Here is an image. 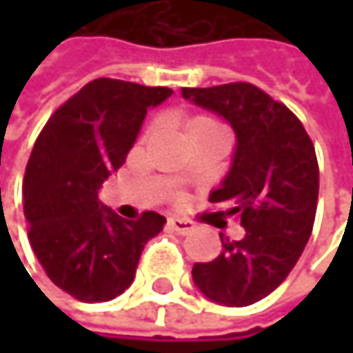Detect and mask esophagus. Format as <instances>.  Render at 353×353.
I'll list each match as a JSON object with an SVG mask.
<instances>
[{
    "label": "esophagus",
    "mask_w": 353,
    "mask_h": 353,
    "mask_svg": "<svg viewBox=\"0 0 353 353\" xmlns=\"http://www.w3.org/2000/svg\"><path fill=\"white\" fill-rule=\"evenodd\" d=\"M168 225H170L172 231H176L179 235H188V233L194 231V223L188 221V219H179V216H172V219L168 221Z\"/></svg>",
    "instance_id": "1"
}]
</instances>
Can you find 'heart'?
Returning a JSON list of instances; mask_svg holds the SVG:
<instances>
[{
  "instance_id": "1",
  "label": "heart",
  "mask_w": 353,
  "mask_h": 353,
  "mask_svg": "<svg viewBox=\"0 0 353 353\" xmlns=\"http://www.w3.org/2000/svg\"><path fill=\"white\" fill-rule=\"evenodd\" d=\"M212 124H216L212 118H208V116H202V114H198V116H192L190 118V122H188V132L190 130H196V128H204V126H212Z\"/></svg>"
}]
</instances>
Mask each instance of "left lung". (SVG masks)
I'll return each instance as SVG.
<instances>
[{
	"label": "left lung",
	"mask_w": 353,
	"mask_h": 353,
	"mask_svg": "<svg viewBox=\"0 0 353 353\" xmlns=\"http://www.w3.org/2000/svg\"><path fill=\"white\" fill-rule=\"evenodd\" d=\"M194 106L225 118L235 132L231 168L210 202L239 214L245 237L221 233L223 251L194 263L192 278L212 303L247 307L276 290L307 245L319 198L315 147L301 120L251 83L183 88Z\"/></svg>",
	"instance_id": "left-lung-1"
}]
</instances>
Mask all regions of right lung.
Returning <instances> with one entry per match:
<instances>
[{
  "label": "right lung",
  "mask_w": 353,
  "mask_h": 353,
  "mask_svg": "<svg viewBox=\"0 0 353 353\" xmlns=\"http://www.w3.org/2000/svg\"><path fill=\"white\" fill-rule=\"evenodd\" d=\"M170 88L94 79L44 124L24 176L28 239L46 276L83 303H104L134 280L145 243L165 216L145 212L124 221L98 198L132 149L147 110L163 104Z\"/></svg>",
  "instance_id": "obj_1"
}]
</instances>
